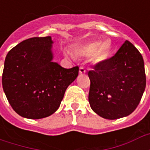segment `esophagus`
Returning a JSON list of instances; mask_svg holds the SVG:
<instances>
[{
	"mask_svg": "<svg viewBox=\"0 0 150 150\" xmlns=\"http://www.w3.org/2000/svg\"><path fill=\"white\" fill-rule=\"evenodd\" d=\"M85 73H86V69L84 67H79V74L80 75H83Z\"/></svg>",
	"mask_w": 150,
	"mask_h": 150,
	"instance_id": "obj_1",
	"label": "esophagus"
}]
</instances>
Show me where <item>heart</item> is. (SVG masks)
I'll list each match as a JSON object with an SVG mask.
<instances>
[{"label":"heart","instance_id":"b5f03b06","mask_svg":"<svg viewBox=\"0 0 150 150\" xmlns=\"http://www.w3.org/2000/svg\"><path fill=\"white\" fill-rule=\"evenodd\" d=\"M76 52L79 55L83 57H91L95 63L100 64L104 63L112 52V42L110 40L100 41H92L82 45L76 49Z\"/></svg>","mask_w":150,"mask_h":150}]
</instances>
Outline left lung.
<instances>
[{
  "label": "left lung",
  "instance_id": "left-lung-1",
  "mask_svg": "<svg viewBox=\"0 0 150 150\" xmlns=\"http://www.w3.org/2000/svg\"><path fill=\"white\" fill-rule=\"evenodd\" d=\"M88 77L91 109L108 120L130 115L140 103L146 85L142 55L129 41L112 58L95 65Z\"/></svg>",
  "mask_w": 150,
  "mask_h": 150
}]
</instances>
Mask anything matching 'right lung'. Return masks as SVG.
<instances>
[{
	"label": "right lung",
	"mask_w": 150,
	"mask_h": 150,
	"mask_svg": "<svg viewBox=\"0 0 150 150\" xmlns=\"http://www.w3.org/2000/svg\"><path fill=\"white\" fill-rule=\"evenodd\" d=\"M50 36L31 38L6 55L2 86L13 109L22 117L42 119L59 108L79 67L66 69L53 62Z\"/></svg>",
	"instance_id": "right-lung-1"
}]
</instances>
